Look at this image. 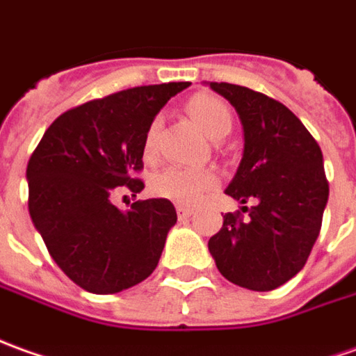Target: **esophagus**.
I'll use <instances>...</instances> for the list:
<instances>
[{
	"instance_id": "34e87169",
	"label": "esophagus",
	"mask_w": 356,
	"mask_h": 356,
	"mask_svg": "<svg viewBox=\"0 0 356 356\" xmlns=\"http://www.w3.org/2000/svg\"><path fill=\"white\" fill-rule=\"evenodd\" d=\"M191 214H193V209H191V207H183V204H179V207H177V216H179V218L185 220V218H188Z\"/></svg>"
}]
</instances>
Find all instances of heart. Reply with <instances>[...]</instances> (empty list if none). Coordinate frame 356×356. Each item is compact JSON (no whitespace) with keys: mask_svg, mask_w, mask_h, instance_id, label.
Masks as SVG:
<instances>
[{"mask_svg":"<svg viewBox=\"0 0 356 356\" xmlns=\"http://www.w3.org/2000/svg\"><path fill=\"white\" fill-rule=\"evenodd\" d=\"M187 113L210 138L220 140L228 136L234 117L229 107L210 93H197L187 103ZM159 120L156 118L146 130L144 136V158L154 159L156 156V138H158ZM218 185V175L212 169L165 168L152 177L149 188L159 198H168L179 204H195L200 197Z\"/></svg>","mask_w":356,"mask_h":356,"instance_id":"b5f03b06","label":"heart"}]
</instances>
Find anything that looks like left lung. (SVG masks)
Wrapping results in <instances>:
<instances>
[{
    "mask_svg": "<svg viewBox=\"0 0 356 356\" xmlns=\"http://www.w3.org/2000/svg\"><path fill=\"white\" fill-rule=\"evenodd\" d=\"M210 87L236 107L243 124V158L226 195L257 200L228 212L209 249L234 284L257 292L298 275L320 236L330 183L320 144L280 101L234 83Z\"/></svg>",
    "mask_w": 356,
    "mask_h": 356,
    "instance_id": "obj_1",
    "label": "left lung"
}]
</instances>
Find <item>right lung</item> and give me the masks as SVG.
<instances>
[{
    "label": "right lung",
    "instance_id": "obj_1",
    "mask_svg": "<svg viewBox=\"0 0 356 356\" xmlns=\"http://www.w3.org/2000/svg\"><path fill=\"white\" fill-rule=\"evenodd\" d=\"M188 81L124 89L70 108L48 127L26 165L29 214L46 249L87 292L115 294L158 267L177 212L168 198L111 197L144 188V136L161 107Z\"/></svg>",
    "mask_w": 356,
    "mask_h": 356
}]
</instances>
